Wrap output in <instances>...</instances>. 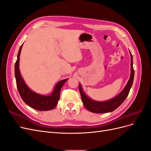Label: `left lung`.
<instances>
[{
	"label": "left lung",
	"instance_id": "obj_1",
	"mask_svg": "<svg viewBox=\"0 0 151 151\" xmlns=\"http://www.w3.org/2000/svg\"><path fill=\"white\" fill-rule=\"evenodd\" d=\"M131 57V74L130 79L128 81L125 88L122 92L117 95L116 97L113 98L106 101H96L91 99L84 93L81 85L79 84V91L82 101L84 104L85 108L91 112L95 113H104L108 112H111L119 107L122 103L125 101L127 96L129 95L131 87L133 84L134 78V70L133 68V57L130 52Z\"/></svg>",
	"mask_w": 151,
	"mask_h": 151
}]
</instances>
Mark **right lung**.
<instances>
[{"label":"right lung","instance_id":"obj_1","mask_svg":"<svg viewBox=\"0 0 151 151\" xmlns=\"http://www.w3.org/2000/svg\"><path fill=\"white\" fill-rule=\"evenodd\" d=\"M23 45V44H22ZM22 45L20 47L17 54V58L15 63V77L17 88L24 102L31 108L40 111H48L55 108L60 99V91L63 85L68 79L59 81L56 84L52 93L49 96H44L32 91L22 79L19 71V56Z\"/></svg>","mask_w":151,"mask_h":151}]
</instances>
